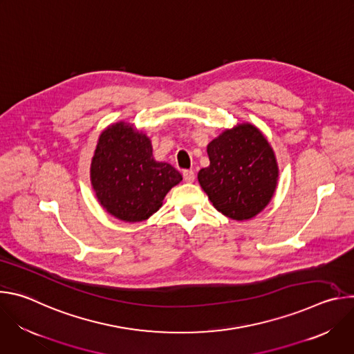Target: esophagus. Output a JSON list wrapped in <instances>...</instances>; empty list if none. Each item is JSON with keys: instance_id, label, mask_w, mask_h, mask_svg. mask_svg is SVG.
Instances as JSON below:
<instances>
[{"instance_id": "1", "label": "esophagus", "mask_w": 354, "mask_h": 354, "mask_svg": "<svg viewBox=\"0 0 354 354\" xmlns=\"http://www.w3.org/2000/svg\"><path fill=\"white\" fill-rule=\"evenodd\" d=\"M183 179H185V182H193L194 180V172L192 171V169H185L183 171Z\"/></svg>"}]
</instances>
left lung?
I'll return each mask as SVG.
<instances>
[{"instance_id": "8db88e82", "label": "left lung", "mask_w": 354, "mask_h": 354, "mask_svg": "<svg viewBox=\"0 0 354 354\" xmlns=\"http://www.w3.org/2000/svg\"><path fill=\"white\" fill-rule=\"evenodd\" d=\"M210 165L198 171L200 186L224 216L243 221L261 213L272 200L279 167L262 131L242 123L223 131L207 145Z\"/></svg>"}]
</instances>
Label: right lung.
Listing matches in <instances>:
<instances>
[{
	"label": "right lung",
	"instance_id": "1",
	"mask_svg": "<svg viewBox=\"0 0 354 354\" xmlns=\"http://www.w3.org/2000/svg\"><path fill=\"white\" fill-rule=\"evenodd\" d=\"M180 180L172 165L154 160L149 138L133 124L119 122L99 136L91 183L99 203L113 217L126 223L147 220Z\"/></svg>",
	"mask_w": 354,
	"mask_h": 354
}]
</instances>
